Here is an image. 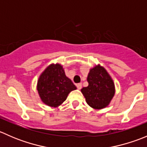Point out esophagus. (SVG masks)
<instances>
[{
    "mask_svg": "<svg viewBox=\"0 0 147 147\" xmlns=\"http://www.w3.org/2000/svg\"><path fill=\"white\" fill-rule=\"evenodd\" d=\"M76 86L78 90H81V88H82V83H78V84H76Z\"/></svg>",
    "mask_w": 147,
    "mask_h": 147,
    "instance_id": "1",
    "label": "esophagus"
}]
</instances>
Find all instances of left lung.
Returning <instances> with one entry per match:
<instances>
[{
    "mask_svg": "<svg viewBox=\"0 0 147 147\" xmlns=\"http://www.w3.org/2000/svg\"><path fill=\"white\" fill-rule=\"evenodd\" d=\"M87 87L81 92L89 106L96 109L109 105L115 93V83L106 69L100 65L90 69L87 76Z\"/></svg>",
    "mask_w": 147,
    "mask_h": 147,
    "instance_id": "left-lung-1",
    "label": "left lung"
}]
</instances>
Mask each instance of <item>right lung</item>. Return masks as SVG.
<instances>
[{"mask_svg":"<svg viewBox=\"0 0 147 147\" xmlns=\"http://www.w3.org/2000/svg\"><path fill=\"white\" fill-rule=\"evenodd\" d=\"M77 87L66 77L63 66L60 64L49 65L40 76L37 90L43 103L57 107L65 101L68 94Z\"/></svg>","mask_w":147,"mask_h":147,"instance_id":"1","label":"right lung"}]
</instances>
